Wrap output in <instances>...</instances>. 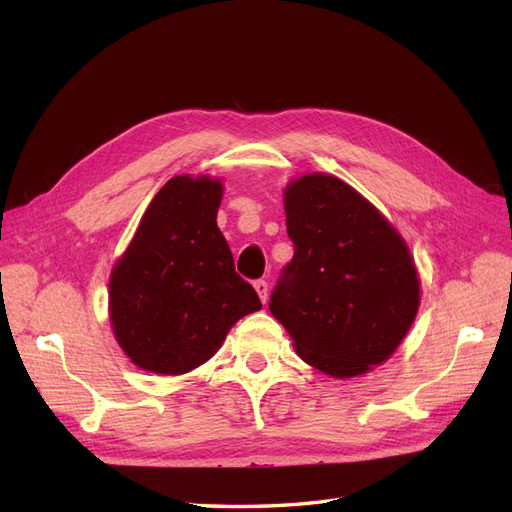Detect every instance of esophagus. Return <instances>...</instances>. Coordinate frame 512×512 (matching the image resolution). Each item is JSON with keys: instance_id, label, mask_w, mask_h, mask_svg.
<instances>
[{"instance_id": "obj_1", "label": "esophagus", "mask_w": 512, "mask_h": 512, "mask_svg": "<svg viewBox=\"0 0 512 512\" xmlns=\"http://www.w3.org/2000/svg\"><path fill=\"white\" fill-rule=\"evenodd\" d=\"M254 288H256V292H258V297H260V301H262V303H267V294H269V284H267L265 280H256V282H254Z\"/></svg>"}]
</instances>
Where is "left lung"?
I'll return each mask as SVG.
<instances>
[{"mask_svg":"<svg viewBox=\"0 0 512 512\" xmlns=\"http://www.w3.org/2000/svg\"><path fill=\"white\" fill-rule=\"evenodd\" d=\"M294 256L271 292V314L305 363L333 378L384 363L410 331L421 284L406 241L342 179L288 183Z\"/></svg>","mask_w":512,"mask_h":512,"instance_id":"obj_1","label":"left lung"}]
</instances>
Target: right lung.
Masks as SVG:
<instances>
[{
	"mask_svg": "<svg viewBox=\"0 0 512 512\" xmlns=\"http://www.w3.org/2000/svg\"><path fill=\"white\" fill-rule=\"evenodd\" d=\"M220 203V179L173 177L113 267V333L141 369L188 374L218 352L232 324L262 307L215 222Z\"/></svg>",
	"mask_w": 512,
	"mask_h": 512,
	"instance_id": "1",
	"label": "right lung"
}]
</instances>
